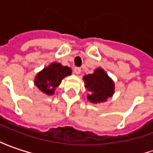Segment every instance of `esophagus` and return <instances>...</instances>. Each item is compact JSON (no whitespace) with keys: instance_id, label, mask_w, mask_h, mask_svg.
<instances>
[{"instance_id":"1","label":"esophagus","mask_w":153,"mask_h":153,"mask_svg":"<svg viewBox=\"0 0 153 153\" xmlns=\"http://www.w3.org/2000/svg\"><path fill=\"white\" fill-rule=\"evenodd\" d=\"M74 74H79L81 73V68H75L74 69Z\"/></svg>"}]
</instances>
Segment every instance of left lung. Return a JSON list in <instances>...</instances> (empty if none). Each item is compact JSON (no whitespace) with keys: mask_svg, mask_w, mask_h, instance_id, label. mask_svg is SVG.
Returning a JSON list of instances; mask_svg holds the SVG:
<instances>
[{"mask_svg":"<svg viewBox=\"0 0 153 153\" xmlns=\"http://www.w3.org/2000/svg\"><path fill=\"white\" fill-rule=\"evenodd\" d=\"M83 79L85 87L89 91L87 99L91 103L105 102L114 94V81L103 68H97L93 74L85 75Z\"/></svg>","mask_w":153,"mask_h":153,"instance_id":"1","label":"left lung"}]
</instances>
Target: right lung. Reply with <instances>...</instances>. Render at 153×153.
Returning <instances> with one entry per match:
<instances>
[{
  "label": "right lung",
  "instance_id": "right-lung-1",
  "mask_svg": "<svg viewBox=\"0 0 153 153\" xmlns=\"http://www.w3.org/2000/svg\"><path fill=\"white\" fill-rule=\"evenodd\" d=\"M71 74L72 70L70 68L58 62H53L37 74L34 83L43 93L52 95L62 80L66 76L71 75Z\"/></svg>",
  "mask_w": 153,
  "mask_h": 153
}]
</instances>
